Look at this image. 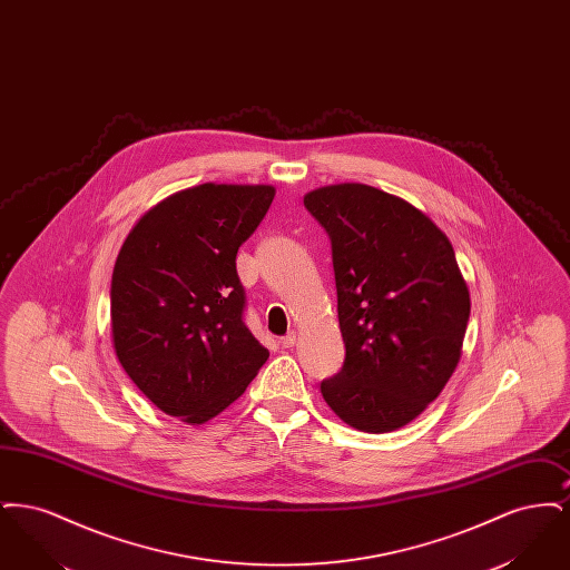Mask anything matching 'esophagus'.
I'll return each instance as SVG.
<instances>
[{
  "mask_svg": "<svg viewBox=\"0 0 570 570\" xmlns=\"http://www.w3.org/2000/svg\"><path fill=\"white\" fill-rule=\"evenodd\" d=\"M279 344H282V348H293L295 344H297V333L293 331V333H288V335H284L282 340H279Z\"/></svg>",
  "mask_w": 570,
  "mask_h": 570,
  "instance_id": "34e87169",
  "label": "esophagus"
}]
</instances>
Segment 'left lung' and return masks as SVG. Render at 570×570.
<instances>
[{
    "label": "left lung",
    "mask_w": 570,
    "mask_h": 570,
    "mask_svg": "<svg viewBox=\"0 0 570 570\" xmlns=\"http://www.w3.org/2000/svg\"><path fill=\"white\" fill-rule=\"evenodd\" d=\"M303 205L331 239L346 346L321 393L354 430L395 432L460 363L470 293L453 245L421 209L365 184L307 191Z\"/></svg>",
    "instance_id": "obj_1"
}]
</instances>
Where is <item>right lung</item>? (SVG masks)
Returning <instances> with one entry per match:
<instances>
[{
  "label": "right lung",
  "instance_id": "right-lung-1",
  "mask_svg": "<svg viewBox=\"0 0 570 570\" xmlns=\"http://www.w3.org/2000/svg\"><path fill=\"white\" fill-rule=\"evenodd\" d=\"M273 186L203 184L136 222L110 282L115 354L170 416L200 425L244 395L269 351L244 325L237 249L269 212Z\"/></svg>",
  "mask_w": 570,
  "mask_h": 570
}]
</instances>
